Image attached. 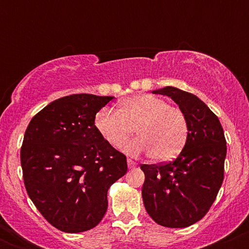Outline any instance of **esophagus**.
Segmentation results:
<instances>
[{"label": "esophagus", "instance_id": "esophagus-1", "mask_svg": "<svg viewBox=\"0 0 249 249\" xmlns=\"http://www.w3.org/2000/svg\"><path fill=\"white\" fill-rule=\"evenodd\" d=\"M127 166H128V168L136 167L137 166V162L133 161L132 159H127Z\"/></svg>", "mask_w": 249, "mask_h": 249}]
</instances>
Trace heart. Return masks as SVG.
I'll return each instance as SVG.
<instances>
[{
	"label": "heart",
	"mask_w": 249,
	"mask_h": 249,
	"mask_svg": "<svg viewBox=\"0 0 249 249\" xmlns=\"http://www.w3.org/2000/svg\"><path fill=\"white\" fill-rule=\"evenodd\" d=\"M95 125L113 147H121L136 128L139 137L125 145V152L151 154L158 161L174 158L184 147L188 133L184 112L152 95L128 97L119 104L118 111L103 108L96 115Z\"/></svg>",
	"instance_id": "obj_1"
}]
</instances>
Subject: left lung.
<instances>
[{"mask_svg":"<svg viewBox=\"0 0 249 249\" xmlns=\"http://www.w3.org/2000/svg\"><path fill=\"white\" fill-rule=\"evenodd\" d=\"M152 92L171 97L179 105L187 119L188 133L173 161L142 165V201L158 225L188 227L204 218L222 185L227 152L224 130L218 117L193 93L173 87Z\"/></svg>","mask_w":249,"mask_h":249,"instance_id":"obj_1","label":"left lung"}]
</instances>
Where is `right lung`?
Masks as SVG:
<instances>
[{"label":"right lung","instance_id":"1","mask_svg":"<svg viewBox=\"0 0 249 249\" xmlns=\"http://www.w3.org/2000/svg\"><path fill=\"white\" fill-rule=\"evenodd\" d=\"M113 97L90 93L51 102L31 119L21 147L28 196L65 233L96 227L107 210V191L127 171L126 157L98 132L96 113Z\"/></svg>","mask_w":249,"mask_h":249}]
</instances>
